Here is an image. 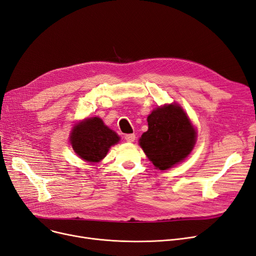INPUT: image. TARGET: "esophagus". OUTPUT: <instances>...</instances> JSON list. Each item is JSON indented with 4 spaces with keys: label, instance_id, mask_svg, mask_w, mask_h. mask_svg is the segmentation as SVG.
Returning a JSON list of instances; mask_svg holds the SVG:
<instances>
[{
    "label": "esophagus",
    "instance_id": "obj_1",
    "mask_svg": "<svg viewBox=\"0 0 256 256\" xmlns=\"http://www.w3.org/2000/svg\"><path fill=\"white\" fill-rule=\"evenodd\" d=\"M125 140H127V142H134V140H136V134H125Z\"/></svg>",
    "mask_w": 256,
    "mask_h": 256
}]
</instances>
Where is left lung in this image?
Here are the masks:
<instances>
[{"label":"left lung","mask_w":256,"mask_h":256,"mask_svg":"<svg viewBox=\"0 0 256 256\" xmlns=\"http://www.w3.org/2000/svg\"><path fill=\"white\" fill-rule=\"evenodd\" d=\"M148 131L140 145L156 168L166 170L186 158L196 144V132L182 109L166 105L148 116Z\"/></svg>","instance_id":"left-lung-1"}]
</instances>
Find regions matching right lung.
Segmentation results:
<instances>
[{"instance_id":"obj_1","label":"right lung","mask_w":256,"mask_h":256,"mask_svg":"<svg viewBox=\"0 0 256 256\" xmlns=\"http://www.w3.org/2000/svg\"><path fill=\"white\" fill-rule=\"evenodd\" d=\"M120 138L114 131L104 125L98 118H87L76 126L70 142L76 154L87 162H96L105 158L109 148Z\"/></svg>"}]
</instances>
